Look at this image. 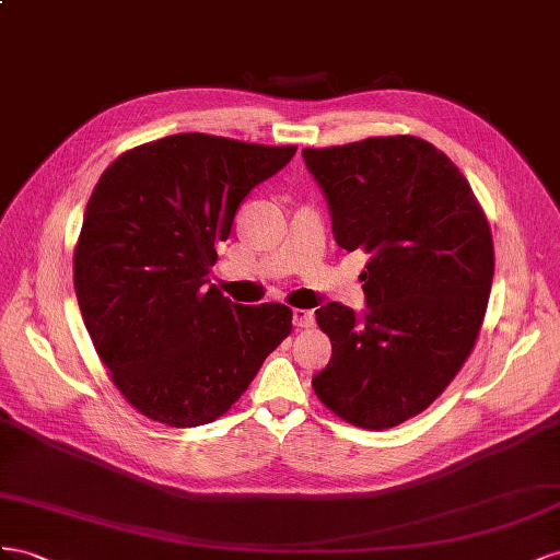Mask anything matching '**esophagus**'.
Masks as SVG:
<instances>
[{"label": "esophagus", "instance_id": "1", "mask_svg": "<svg viewBox=\"0 0 560 560\" xmlns=\"http://www.w3.org/2000/svg\"><path fill=\"white\" fill-rule=\"evenodd\" d=\"M314 312L312 310H293V326L298 328H312L314 326Z\"/></svg>", "mask_w": 560, "mask_h": 560}]
</instances>
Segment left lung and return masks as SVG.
<instances>
[{
  "label": "left lung",
  "mask_w": 560,
  "mask_h": 560,
  "mask_svg": "<svg viewBox=\"0 0 560 560\" xmlns=\"http://www.w3.org/2000/svg\"><path fill=\"white\" fill-rule=\"evenodd\" d=\"M322 187L332 236L371 255L365 312L316 310L332 345L312 387L338 418L389 429L429 408L467 361L481 330L492 234L459 168L412 136L302 150Z\"/></svg>",
  "instance_id": "left-lung-1"
}]
</instances>
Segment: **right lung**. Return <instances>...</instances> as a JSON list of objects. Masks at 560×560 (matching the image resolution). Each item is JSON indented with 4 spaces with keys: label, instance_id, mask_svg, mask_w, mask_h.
I'll use <instances>...</instances> for the list:
<instances>
[{
    "label": "right lung",
    "instance_id": "add662e5",
    "mask_svg": "<svg viewBox=\"0 0 560 560\" xmlns=\"http://www.w3.org/2000/svg\"><path fill=\"white\" fill-rule=\"evenodd\" d=\"M295 150L175 133L124 152L93 187L77 302L112 382L145 418L213 422L289 338V307L236 305L209 275L248 191Z\"/></svg>",
    "mask_w": 560,
    "mask_h": 560
}]
</instances>
